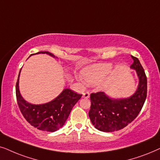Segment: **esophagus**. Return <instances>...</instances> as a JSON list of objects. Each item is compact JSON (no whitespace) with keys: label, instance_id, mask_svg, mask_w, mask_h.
I'll use <instances>...</instances> for the list:
<instances>
[{"label":"esophagus","instance_id":"34e87169","mask_svg":"<svg viewBox=\"0 0 160 160\" xmlns=\"http://www.w3.org/2000/svg\"><path fill=\"white\" fill-rule=\"evenodd\" d=\"M89 97H90V93H89V92H88V91H86V92H85L82 93V97L83 98H89Z\"/></svg>","mask_w":160,"mask_h":160}]
</instances>
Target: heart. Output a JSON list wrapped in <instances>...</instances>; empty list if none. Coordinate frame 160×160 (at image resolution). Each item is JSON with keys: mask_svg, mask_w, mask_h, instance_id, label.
I'll use <instances>...</instances> for the list:
<instances>
[{"mask_svg": "<svg viewBox=\"0 0 160 160\" xmlns=\"http://www.w3.org/2000/svg\"><path fill=\"white\" fill-rule=\"evenodd\" d=\"M112 66L109 63L94 64L82 70V76L88 86H94L103 81L111 71ZM82 80V78H80Z\"/></svg>", "mask_w": 160, "mask_h": 160, "instance_id": "obj_1", "label": "heart"}]
</instances>
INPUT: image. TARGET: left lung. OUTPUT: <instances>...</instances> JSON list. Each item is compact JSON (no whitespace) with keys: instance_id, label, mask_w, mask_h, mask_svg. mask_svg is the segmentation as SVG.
<instances>
[{"instance_id":"8db88e82","label":"left lung","mask_w":160,"mask_h":160,"mask_svg":"<svg viewBox=\"0 0 160 160\" xmlns=\"http://www.w3.org/2000/svg\"><path fill=\"white\" fill-rule=\"evenodd\" d=\"M139 79L137 90L131 97L113 99L104 92L91 93V109L88 116L96 129L105 132L120 130L130 123L138 116L147 96V78L144 69L136 57L131 55Z\"/></svg>"}]
</instances>
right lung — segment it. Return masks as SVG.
<instances>
[{
  "label": "right lung",
  "instance_id": "1",
  "mask_svg": "<svg viewBox=\"0 0 160 160\" xmlns=\"http://www.w3.org/2000/svg\"><path fill=\"white\" fill-rule=\"evenodd\" d=\"M40 53H46L55 58V55L49 52H39L35 54ZM20 72L21 69L16 83V97L22 116L31 126L39 130L50 132L58 130L64 125L70 112L81 98L82 94L74 93L69 88H65L55 99L48 103L41 105L28 103L23 99L19 89Z\"/></svg>",
  "mask_w": 160,
  "mask_h": 160
}]
</instances>
